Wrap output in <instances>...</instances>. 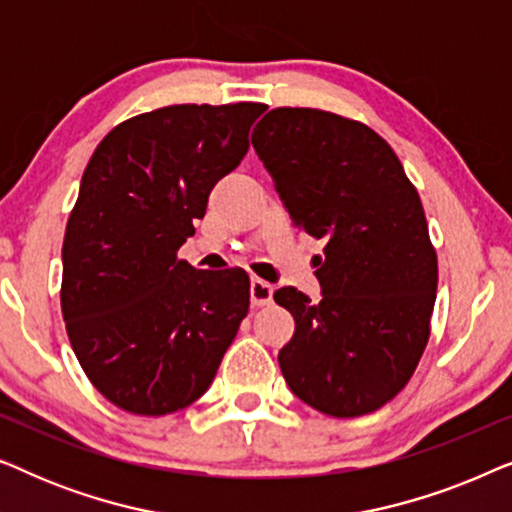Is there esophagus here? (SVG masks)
I'll return each instance as SVG.
<instances>
[{
  "label": "esophagus",
  "mask_w": 512,
  "mask_h": 512,
  "mask_svg": "<svg viewBox=\"0 0 512 512\" xmlns=\"http://www.w3.org/2000/svg\"><path fill=\"white\" fill-rule=\"evenodd\" d=\"M272 293H275V289H272V284L263 282V279H258V277L251 279V284H249L251 305H254V307H263V305H268L270 300H272Z\"/></svg>",
  "instance_id": "1"
}]
</instances>
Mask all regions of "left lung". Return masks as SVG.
Segmentation results:
<instances>
[{
	"instance_id": "obj_1",
	"label": "left lung",
	"mask_w": 512,
	"mask_h": 512,
	"mask_svg": "<svg viewBox=\"0 0 512 512\" xmlns=\"http://www.w3.org/2000/svg\"><path fill=\"white\" fill-rule=\"evenodd\" d=\"M293 226L324 240L321 300L282 286L296 321L279 368L331 417L380 410L415 373L431 333L438 258L417 188L394 149L359 121L272 109L251 135Z\"/></svg>"
}]
</instances>
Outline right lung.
<instances>
[{"mask_svg":"<svg viewBox=\"0 0 512 512\" xmlns=\"http://www.w3.org/2000/svg\"><path fill=\"white\" fill-rule=\"evenodd\" d=\"M263 109L149 111L116 125L86 165L62 242V317L83 373L125 412L198 401L247 317V272L195 270L177 251Z\"/></svg>","mask_w":512,"mask_h":512,"instance_id":"add662e5","label":"right lung"}]
</instances>
